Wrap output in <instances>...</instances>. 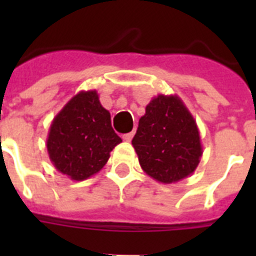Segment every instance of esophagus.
I'll return each mask as SVG.
<instances>
[{
	"label": "esophagus",
	"mask_w": 256,
	"mask_h": 256,
	"mask_svg": "<svg viewBox=\"0 0 256 256\" xmlns=\"http://www.w3.org/2000/svg\"><path fill=\"white\" fill-rule=\"evenodd\" d=\"M132 136H134V132H128V134H124L122 138H124V140H126V142H130V140H132Z\"/></svg>",
	"instance_id": "esophagus-1"
}]
</instances>
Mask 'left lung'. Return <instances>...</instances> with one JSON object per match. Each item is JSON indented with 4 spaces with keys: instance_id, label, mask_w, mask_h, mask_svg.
<instances>
[{
    "instance_id": "8db88e82",
    "label": "left lung",
    "mask_w": 256,
    "mask_h": 256,
    "mask_svg": "<svg viewBox=\"0 0 256 256\" xmlns=\"http://www.w3.org/2000/svg\"><path fill=\"white\" fill-rule=\"evenodd\" d=\"M132 144L142 170L166 184L190 176L203 154L196 122L178 96L148 102Z\"/></svg>"
}]
</instances>
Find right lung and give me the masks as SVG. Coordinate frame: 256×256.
<instances>
[{
	"mask_svg": "<svg viewBox=\"0 0 256 256\" xmlns=\"http://www.w3.org/2000/svg\"><path fill=\"white\" fill-rule=\"evenodd\" d=\"M120 142L96 90H82L54 116L46 148L60 172L72 180H85L102 170Z\"/></svg>",
	"mask_w": 256,
	"mask_h": 256,
	"instance_id": "right-lung-1",
	"label": "right lung"
}]
</instances>
